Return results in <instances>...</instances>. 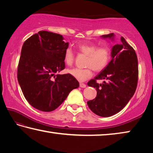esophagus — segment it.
<instances>
[{
	"mask_svg": "<svg viewBox=\"0 0 153 153\" xmlns=\"http://www.w3.org/2000/svg\"><path fill=\"white\" fill-rule=\"evenodd\" d=\"M79 86L81 88H86V85L84 84V83H80L79 84Z\"/></svg>",
	"mask_w": 153,
	"mask_h": 153,
	"instance_id": "34e87169",
	"label": "esophagus"
}]
</instances>
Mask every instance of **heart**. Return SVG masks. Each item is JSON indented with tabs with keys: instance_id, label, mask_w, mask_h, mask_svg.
<instances>
[{
	"instance_id": "b5f03b06",
	"label": "heart",
	"mask_w": 153,
	"mask_h": 153,
	"mask_svg": "<svg viewBox=\"0 0 153 153\" xmlns=\"http://www.w3.org/2000/svg\"><path fill=\"white\" fill-rule=\"evenodd\" d=\"M77 50L80 53L86 55V66L82 68H72L68 73L79 82H84L92 76V69L95 71H100L106 68L111 60V49L107 45L98 46L96 44H82L77 46ZM75 61V55L70 48H67L64 54V62L67 65L71 66Z\"/></svg>"
}]
</instances>
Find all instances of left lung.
<instances>
[{"label": "left lung", "instance_id": "8db88e82", "mask_svg": "<svg viewBox=\"0 0 153 153\" xmlns=\"http://www.w3.org/2000/svg\"><path fill=\"white\" fill-rule=\"evenodd\" d=\"M111 38L113 33L102 35ZM112 59L103 70L88 82L95 88L97 94L94 99L88 101L93 113L101 117H110L123 109L133 97L138 84V63L134 49L123 37L121 42L112 48ZM105 79L103 84L97 83Z\"/></svg>", "mask_w": 153, "mask_h": 153}]
</instances>
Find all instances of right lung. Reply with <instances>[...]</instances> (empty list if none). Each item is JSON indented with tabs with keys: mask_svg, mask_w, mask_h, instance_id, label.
Segmentation results:
<instances>
[{
	"mask_svg": "<svg viewBox=\"0 0 153 153\" xmlns=\"http://www.w3.org/2000/svg\"><path fill=\"white\" fill-rule=\"evenodd\" d=\"M68 42L59 33L40 31L22 46L17 79L25 99L36 109L53 111L79 86L70 74H56L65 67V51Z\"/></svg>",
	"mask_w": 153,
	"mask_h": 153,
	"instance_id": "obj_1",
	"label": "right lung"
}]
</instances>
